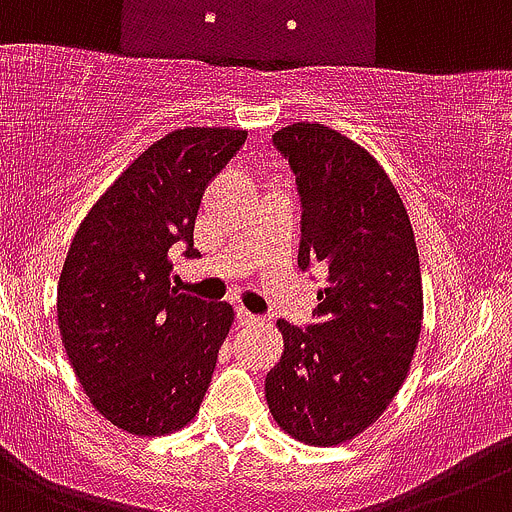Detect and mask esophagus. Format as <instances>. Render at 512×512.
Masks as SVG:
<instances>
[{
    "mask_svg": "<svg viewBox=\"0 0 512 512\" xmlns=\"http://www.w3.org/2000/svg\"><path fill=\"white\" fill-rule=\"evenodd\" d=\"M236 319H238V324H241V326L264 324V319H261V316L251 314V311H246V309H236Z\"/></svg>",
    "mask_w": 512,
    "mask_h": 512,
    "instance_id": "34e87169",
    "label": "esophagus"
}]
</instances>
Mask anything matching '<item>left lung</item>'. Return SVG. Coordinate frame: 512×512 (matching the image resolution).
I'll list each match as a JSON object with an SVG mask.
<instances>
[{
    "label": "left lung",
    "instance_id": "1",
    "mask_svg": "<svg viewBox=\"0 0 512 512\" xmlns=\"http://www.w3.org/2000/svg\"><path fill=\"white\" fill-rule=\"evenodd\" d=\"M301 196L299 266L326 271L316 321L279 319L284 352L266 402L294 440L332 447L379 420L410 372L422 329L415 233L382 165L319 123L274 133Z\"/></svg>",
    "mask_w": 512,
    "mask_h": 512
}]
</instances>
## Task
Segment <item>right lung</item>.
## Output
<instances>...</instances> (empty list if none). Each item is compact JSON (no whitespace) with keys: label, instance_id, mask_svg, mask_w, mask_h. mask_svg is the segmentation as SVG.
<instances>
[{"label":"right lung","instance_id":"obj_1","mask_svg":"<svg viewBox=\"0 0 512 512\" xmlns=\"http://www.w3.org/2000/svg\"><path fill=\"white\" fill-rule=\"evenodd\" d=\"M243 143L236 128L173 130L123 170L72 238L57 284L62 344L92 407L130 435H168L201 410L233 309L178 294L173 253L201 256L203 191Z\"/></svg>","mask_w":512,"mask_h":512}]
</instances>
